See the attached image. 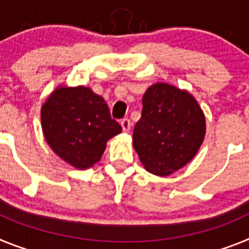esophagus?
<instances>
[{
    "mask_svg": "<svg viewBox=\"0 0 249 249\" xmlns=\"http://www.w3.org/2000/svg\"><path fill=\"white\" fill-rule=\"evenodd\" d=\"M120 125H122L123 130H124L125 133H127V131H130L131 123H130V120H129V119H127V118L123 119L122 122H120Z\"/></svg>",
    "mask_w": 249,
    "mask_h": 249,
    "instance_id": "obj_1",
    "label": "esophagus"
}]
</instances>
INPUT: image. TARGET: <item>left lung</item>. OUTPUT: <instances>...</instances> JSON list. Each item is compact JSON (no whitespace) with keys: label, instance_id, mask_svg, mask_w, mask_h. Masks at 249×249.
Returning a JSON list of instances; mask_svg holds the SVG:
<instances>
[{"label":"left lung","instance_id":"8db88e82","mask_svg":"<svg viewBox=\"0 0 249 249\" xmlns=\"http://www.w3.org/2000/svg\"><path fill=\"white\" fill-rule=\"evenodd\" d=\"M204 134V114L192 95L161 83L146 90L133 144L148 172L165 177L183 168L196 154Z\"/></svg>","mask_w":249,"mask_h":249}]
</instances>
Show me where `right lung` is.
I'll use <instances>...</instances> for the list:
<instances>
[{"label": "right lung", "instance_id": "add662e5", "mask_svg": "<svg viewBox=\"0 0 249 249\" xmlns=\"http://www.w3.org/2000/svg\"><path fill=\"white\" fill-rule=\"evenodd\" d=\"M41 124L53 150L80 169L100 160L107 140L122 133L105 100L84 86L53 91L41 109Z\"/></svg>", "mask_w": 249, "mask_h": 249}]
</instances>
